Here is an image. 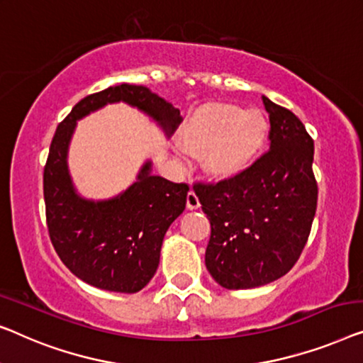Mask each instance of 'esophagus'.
Wrapping results in <instances>:
<instances>
[{
    "label": "esophagus",
    "instance_id": "esophagus-1",
    "mask_svg": "<svg viewBox=\"0 0 363 363\" xmlns=\"http://www.w3.org/2000/svg\"><path fill=\"white\" fill-rule=\"evenodd\" d=\"M186 206L189 211H197L199 207H201V202H199V197L197 194L194 191H189L187 194V201H186Z\"/></svg>",
    "mask_w": 363,
    "mask_h": 363
}]
</instances>
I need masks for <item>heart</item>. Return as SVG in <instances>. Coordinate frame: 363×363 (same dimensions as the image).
Returning a JSON list of instances; mask_svg holds the SVG:
<instances>
[{
  "instance_id": "b5f03b06",
  "label": "heart",
  "mask_w": 363,
  "mask_h": 363,
  "mask_svg": "<svg viewBox=\"0 0 363 363\" xmlns=\"http://www.w3.org/2000/svg\"><path fill=\"white\" fill-rule=\"evenodd\" d=\"M272 125L259 108L206 104L187 116L177 133L182 150L201 157L202 169L216 181H232L257 164L268 145Z\"/></svg>"
}]
</instances>
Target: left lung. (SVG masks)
Wrapping results in <instances>:
<instances>
[{
  "instance_id": "1",
  "label": "left lung",
  "mask_w": 363,
  "mask_h": 363,
  "mask_svg": "<svg viewBox=\"0 0 363 363\" xmlns=\"http://www.w3.org/2000/svg\"><path fill=\"white\" fill-rule=\"evenodd\" d=\"M269 151L252 169L196 194L211 222L206 267L227 289H252L284 277L298 262L318 207L314 141L293 111L263 96Z\"/></svg>"
}]
</instances>
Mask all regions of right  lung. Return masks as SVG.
I'll use <instances>...</instances> for the list:
<instances>
[{
	"label": "right lung",
	"instance_id": "add662e5",
	"mask_svg": "<svg viewBox=\"0 0 363 363\" xmlns=\"http://www.w3.org/2000/svg\"><path fill=\"white\" fill-rule=\"evenodd\" d=\"M120 101L150 116L166 136L182 120L179 108L143 85L118 84L85 96L55 130L44 167V201L50 242L65 267L86 284L131 294L155 277L162 240L186 208L189 187L155 176L146 160L123 192L110 199L80 196L69 171L77 121Z\"/></svg>",
	"mask_w": 363,
	"mask_h": 363
}]
</instances>
